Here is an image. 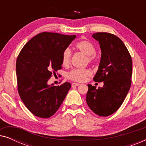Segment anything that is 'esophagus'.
Wrapping results in <instances>:
<instances>
[{"label":"esophagus","mask_w":146,"mask_h":146,"mask_svg":"<svg viewBox=\"0 0 146 146\" xmlns=\"http://www.w3.org/2000/svg\"><path fill=\"white\" fill-rule=\"evenodd\" d=\"M80 85V84L79 83H75V82H73L72 84V86L74 87V86H78Z\"/></svg>","instance_id":"obj_1"}]
</instances>
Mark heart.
I'll list each match as a JSON object with an SVG mask.
<instances>
[{
    "label": "heart",
    "instance_id": "b5f03b06",
    "mask_svg": "<svg viewBox=\"0 0 146 146\" xmlns=\"http://www.w3.org/2000/svg\"><path fill=\"white\" fill-rule=\"evenodd\" d=\"M75 48L86 56V62L90 64H94L97 61V56L96 55V48L92 43L86 40H80L75 44ZM71 52L68 48H66L62 54V63L64 66H67L70 63ZM92 72L90 69H74L67 74L69 80L82 82L85 81L88 77L90 76Z\"/></svg>",
    "mask_w": 146,
    "mask_h": 146
}]
</instances>
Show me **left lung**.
Segmentation results:
<instances>
[{
	"label": "left lung",
	"instance_id": "left-lung-1",
	"mask_svg": "<svg viewBox=\"0 0 146 146\" xmlns=\"http://www.w3.org/2000/svg\"><path fill=\"white\" fill-rule=\"evenodd\" d=\"M92 36L99 42L102 50L98 70L94 80L104 82L96 88L88 84L86 102L96 114L106 117L116 111L130 88L132 60L126 46L118 37L108 33H97Z\"/></svg>",
	"mask_w": 146,
	"mask_h": 146
}]
</instances>
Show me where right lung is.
Returning <instances> with one entry per match:
<instances>
[{
    "label": "right lung",
    "instance_id": "right-lung-1",
    "mask_svg": "<svg viewBox=\"0 0 146 146\" xmlns=\"http://www.w3.org/2000/svg\"><path fill=\"white\" fill-rule=\"evenodd\" d=\"M76 37L44 32L30 40L20 52L16 63L18 92L36 116L48 118L54 114L71 88L66 82L60 86L48 85L47 82L62 69V54Z\"/></svg>",
    "mask_w": 146,
    "mask_h": 146
}]
</instances>
